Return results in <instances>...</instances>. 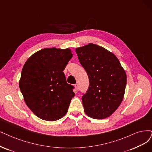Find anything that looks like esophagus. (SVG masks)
<instances>
[{"label": "esophagus", "mask_w": 152, "mask_h": 152, "mask_svg": "<svg viewBox=\"0 0 152 152\" xmlns=\"http://www.w3.org/2000/svg\"><path fill=\"white\" fill-rule=\"evenodd\" d=\"M75 91L77 92L78 90H79V86H78L77 84H76V85H75Z\"/></svg>", "instance_id": "esophagus-1"}]
</instances>
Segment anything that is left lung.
<instances>
[{
	"instance_id": "left-lung-1",
	"label": "left lung",
	"mask_w": 152,
	"mask_h": 152,
	"mask_svg": "<svg viewBox=\"0 0 152 152\" xmlns=\"http://www.w3.org/2000/svg\"><path fill=\"white\" fill-rule=\"evenodd\" d=\"M86 70L89 85L82 96L86 114L94 119L106 118L118 108L124 96L126 75L116 56L92 43L76 49Z\"/></svg>"
}]
</instances>
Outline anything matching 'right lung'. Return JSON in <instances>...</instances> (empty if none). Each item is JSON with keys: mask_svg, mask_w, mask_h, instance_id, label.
<instances>
[{"mask_svg": "<svg viewBox=\"0 0 152 152\" xmlns=\"http://www.w3.org/2000/svg\"><path fill=\"white\" fill-rule=\"evenodd\" d=\"M72 57L70 49L44 48L32 54L23 66L20 91L27 106L42 120L56 121L67 113L75 94L63 71Z\"/></svg>", "mask_w": 152, "mask_h": 152, "instance_id": "obj_1", "label": "right lung"}]
</instances>
